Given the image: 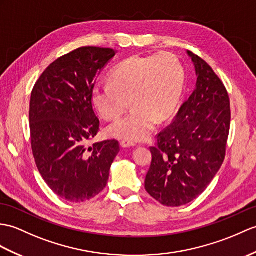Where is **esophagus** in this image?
<instances>
[{"label":"esophagus","instance_id":"1","mask_svg":"<svg viewBox=\"0 0 256 256\" xmlns=\"http://www.w3.org/2000/svg\"><path fill=\"white\" fill-rule=\"evenodd\" d=\"M120 145L123 148H128V147H134L135 146V142H132V140H121Z\"/></svg>","mask_w":256,"mask_h":256}]
</instances>
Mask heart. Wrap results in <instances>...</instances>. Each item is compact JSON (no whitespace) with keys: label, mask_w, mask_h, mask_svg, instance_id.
<instances>
[{"label":"heart","mask_w":256,"mask_h":256,"mask_svg":"<svg viewBox=\"0 0 256 256\" xmlns=\"http://www.w3.org/2000/svg\"><path fill=\"white\" fill-rule=\"evenodd\" d=\"M184 82L182 65L170 53L154 56H132L118 63L110 74V82L92 89V102L106 120H116L106 128L111 138L145 140L156 122L168 118L176 110Z\"/></svg>","instance_id":"heart-1"}]
</instances>
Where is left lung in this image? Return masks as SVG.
Instances as JSON below:
<instances>
[{
  "instance_id": "left-lung-1",
  "label": "left lung",
  "mask_w": 256,
  "mask_h": 256,
  "mask_svg": "<svg viewBox=\"0 0 256 256\" xmlns=\"http://www.w3.org/2000/svg\"><path fill=\"white\" fill-rule=\"evenodd\" d=\"M198 77L194 90L150 147L145 188L160 204L178 207L203 193L220 169L230 128V100L224 85L203 58L191 51Z\"/></svg>"
}]
</instances>
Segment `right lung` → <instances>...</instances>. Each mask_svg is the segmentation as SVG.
Instances as JSON below:
<instances>
[{
  "label": "right lung",
  "instance_id": "right-lung-1",
  "mask_svg": "<svg viewBox=\"0 0 256 256\" xmlns=\"http://www.w3.org/2000/svg\"><path fill=\"white\" fill-rule=\"evenodd\" d=\"M116 54L109 48H78L51 63L32 92L29 126L36 164L52 191L72 203L102 191L120 152L116 140L88 145L100 126L92 108L94 82Z\"/></svg>",
  "mask_w": 256,
  "mask_h": 256
}]
</instances>
